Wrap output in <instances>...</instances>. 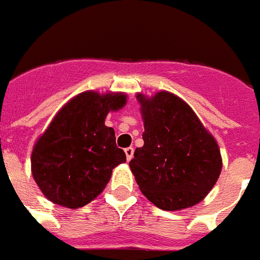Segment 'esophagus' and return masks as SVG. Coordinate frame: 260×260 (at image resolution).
Instances as JSON below:
<instances>
[{
    "mask_svg": "<svg viewBox=\"0 0 260 260\" xmlns=\"http://www.w3.org/2000/svg\"><path fill=\"white\" fill-rule=\"evenodd\" d=\"M124 154H126L127 161H130V159L133 158V155H134V147H126V149H124Z\"/></svg>",
    "mask_w": 260,
    "mask_h": 260,
    "instance_id": "obj_1",
    "label": "esophagus"
}]
</instances>
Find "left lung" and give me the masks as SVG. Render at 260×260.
<instances>
[{
    "label": "left lung",
    "mask_w": 260,
    "mask_h": 260,
    "mask_svg": "<svg viewBox=\"0 0 260 260\" xmlns=\"http://www.w3.org/2000/svg\"><path fill=\"white\" fill-rule=\"evenodd\" d=\"M145 132L130 169L142 193L158 208L177 211L200 203L221 172L217 143L193 110L161 91L138 95Z\"/></svg>",
    "instance_id": "8db88e82"
}]
</instances>
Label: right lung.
<instances>
[{"instance_id":"right-lung-1","label":"right lung","mask_w":260,"mask_h":260,"mask_svg":"<svg viewBox=\"0 0 260 260\" xmlns=\"http://www.w3.org/2000/svg\"><path fill=\"white\" fill-rule=\"evenodd\" d=\"M124 103V94L87 91L57 113L32 153L33 178L47 199L74 209L105 189L114 168L126 162L105 119Z\"/></svg>"}]
</instances>
